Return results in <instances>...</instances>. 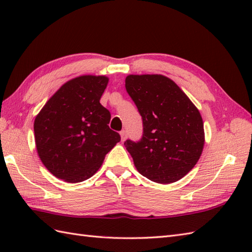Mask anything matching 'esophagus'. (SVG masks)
<instances>
[{
	"label": "esophagus",
	"mask_w": 252,
	"mask_h": 252,
	"mask_svg": "<svg viewBox=\"0 0 252 252\" xmlns=\"http://www.w3.org/2000/svg\"><path fill=\"white\" fill-rule=\"evenodd\" d=\"M120 136H121V141L122 142H125L126 138H127V132L126 131V130H122L121 132H120Z\"/></svg>",
	"instance_id": "1"
}]
</instances>
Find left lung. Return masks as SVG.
<instances>
[{
  "instance_id": "1",
  "label": "left lung",
  "mask_w": 252,
  "mask_h": 252,
  "mask_svg": "<svg viewBox=\"0 0 252 252\" xmlns=\"http://www.w3.org/2000/svg\"><path fill=\"white\" fill-rule=\"evenodd\" d=\"M126 89L143 119L141 141L125 142L136 170L159 184L184 178L205 145L199 110L178 84L162 74H129Z\"/></svg>"
}]
</instances>
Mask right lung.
Instances as JSON below:
<instances>
[{"mask_svg":"<svg viewBox=\"0 0 252 252\" xmlns=\"http://www.w3.org/2000/svg\"><path fill=\"white\" fill-rule=\"evenodd\" d=\"M108 81L92 74L69 80L36 115V152L57 179L68 183L90 179L120 142L119 133L108 126L110 112L99 103Z\"/></svg>","mask_w":252,"mask_h":252,"instance_id":"right-lung-1","label":"right lung"}]
</instances>
